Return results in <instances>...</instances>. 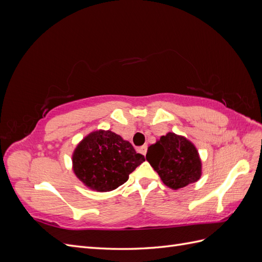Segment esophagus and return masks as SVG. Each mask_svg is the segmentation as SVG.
Returning a JSON list of instances; mask_svg holds the SVG:
<instances>
[{"instance_id":"34e87169","label":"esophagus","mask_w":262,"mask_h":262,"mask_svg":"<svg viewBox=\"0 0 262 262\" xmlns=\"http://www.w3.org/2000/svg\"><path fill=\"white\" fill-rule=\"evenodd\" d=\"M140 152L143 154V155H145L146 154V152H147V145H143V146H141L140 147Z\"/></svg>"}]
</instances>
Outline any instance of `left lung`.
Instances as JSON below:
<instances>
[{"instance_id":"1","label":"left lung","mask_w":262,"mask_h":262,"mask_svg":"<svg viewBox=\"0 0 262 262\" xmlns=\"http://www.w3.org/2000/svg\"><path fill=\"white\" fill-rule=\"evenodd\" d=\"M146 160L166 186L184 188L199 180L201 161L191 142L175 133H167L147 149Z\"/></svg>"}]
</instances>
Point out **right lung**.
I'll return each instance as SVG.
<instances>
[{
    "instance_id": "add662e5",
    "label": "right lung",
    "mask_w": 262,
    "mask_h": 262,
    "mask_svg": "<svg viewBox=\"0 0 262 262\" xmlns=\"http://www.w3.org/2000/svg\"><path fill=\"white\" fill-rule=\"evenodd\" d=\"M145 157L112 131H96L77 145L73 154L75 175L91 189L112 191L128 181Z\"/></svg>"
}]
</instances>
